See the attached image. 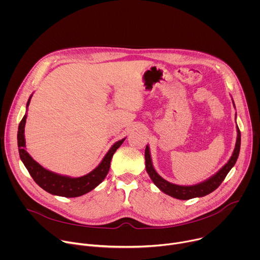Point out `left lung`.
I'll list each match as a JSON object with an SVG mask.
<instances>
[{"mask_svg":"<svg viewBox=\"0 0 260 260\" xmlns=\"http://www.w3.org/2000/svg\"><path fill=\"white\" fill-rule=\"evenodd\" d=\"M234 103V100H233ZM235 106V103H234ZM236 108V107H235ZM237 116V113H236ZM237 142L234 152L229 159V161L222 167L217 173H215L213 176L208 178L207 180L194 184V185H177L174 183H171L164 179L161 176L157 174L155 171L153 164H152V158H151V153H150V148L149 145L146 146L145 149V166H146V171L149 175L150 179L152 182L160 189L164 193L175 198L177 200H183V201H187L190 199L194 198H202L205 197L211 192H213L215 189L219 187V185L222 183L229 174V172L234 168V166L237 162V159L239 157L240 153V148H241V132L239 129V126L237 124Z\"/></svg>","mask_w":260,"mask_h":260,"instance_id":"left-lung-1","label":"left lung"}]
</instances>
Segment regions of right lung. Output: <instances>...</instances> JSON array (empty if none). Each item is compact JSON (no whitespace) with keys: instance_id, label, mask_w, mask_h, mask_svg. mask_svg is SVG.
<instances>
[{"instance_id":"obj_1","label":"right lung","mask_w":260,"mask_h":260,"mask_svg":"<svg viewBox=\"0 0 260 260\" xmlns=\"http://www.w3.org/2000/svg\"><path fill=\"white\" fill-rule=\"evenodd\" d=\"M31 96H32V93L29 95L27 100L26 107H25L26 108L25 114L19 123L18 132H17V145H18L19 156L24 167L28 171L29 175L42 189H44L45 191L53 196H58L63 198H77L91 191L106 178L110 169L111 159H112L113 154L116 152V150L120 147V145L124 142L125 138L114 143L112 147L109 149V151L106 153L102 161L99 164V166L84 176L75 178V177L60 175V174L51 172L45 169L44 167H42L39 162H37L28 154L25 148L24 126H25L26 116H27V108L29 106Z\"/></svg>"}]
</instances>
